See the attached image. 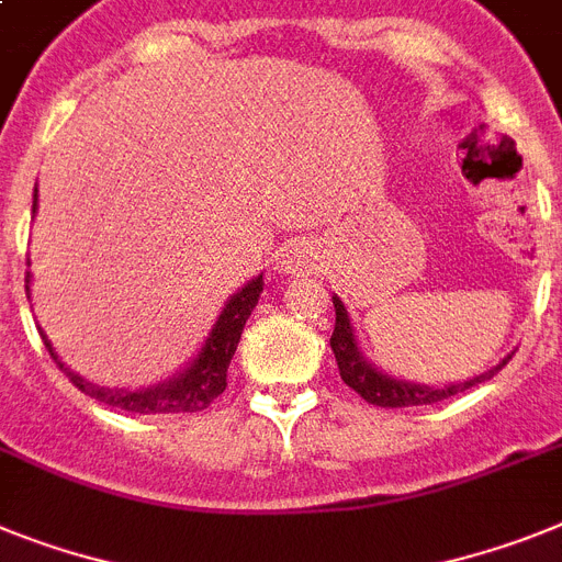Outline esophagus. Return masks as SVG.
Wrapping results in <instances>:
<instances>
[{
    "label": "esophagus",
    "instance_id": "obj_1",
    "mask_svg": "<svg viewBox=\"0 0 562 562\" xmlns=\"http://www.w3.org/2000/svg\"><path fill=\"white\" fill-rule=\"evenodd\" d=\"M305 268H308V251H305V248L294 245V248H289V251L282 254L280 271H285V273H303Z\"/></svg>",
    "mask_w": 562,
    "mask_h": 562
}]
</instances>
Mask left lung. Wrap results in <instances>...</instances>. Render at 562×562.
I'll list each match as a JSON object with an SVG mask.
<instances>
[{
    "label": "left lung",
    "mask_w": 562,
    "mask_h": 562,
    "mask_svg": "<svg viewBox=\"0 0 562 562\" xmlns=\"http://www.w3.org/2000/svg\"><path fill=\"white\" fill-rule=\"evenodd\" d=\"M334 311H337V325H334V334H331V351L334 357H337L339 376H342V383H346L348 389L357 391L366 403L380 405V408H405V405L440 403V400L454 397V394L471 389V385L492 380V376L497 374L508 360H512V357H506V360L499 362L497 369L485 371V374L474 376V380H465V383L446 385V389H428V385L403 383V380L380 374V371L371 369L369 362L362 360L360 348H357V342H353L351 319H348L346 305L339 303V296H334Z\"/></svg>",
    "instance_id": "8db88e82"
}]
</instances>
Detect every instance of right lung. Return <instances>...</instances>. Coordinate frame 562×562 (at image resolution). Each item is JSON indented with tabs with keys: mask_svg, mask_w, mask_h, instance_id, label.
Segmentation results:
<instances>
[{
	"mask_svg": "<svg viewBox=\"0 0 562 562\" xmlns=\"http://www.w3.org/2000/svg\"><path fill=\"white\" fill-rule=\"evenodd\" d=\"M33 211H36V193H33ZM31 277V273H27ZM31 282V280H25ZM27 289V285H25ZM259 294H262V277L251 280L239 294H234L228 300V305L223 308L220 319H216L214 331L205 339L200 357L188 366L186 371L168 383L157 385V389L145 391H125V389H99L93 383H85L82 376L74 374L56 360L54 348H50L48 337L42 334V342L48 348V353L54 357V362L68 374V380L77 385L82 394L99 400V403L113 405V408H122V412L131 414H186V412H202L209 408L220 394L228 385V366L231 357L237 351V342L243 337L245 319L251 317L254 305H257Z\"/></svg>",
	"mask_w": 562,
	"mask_h": 562,
	"instance_id": "1",
	"label": "right lung"
}]
</instances>
